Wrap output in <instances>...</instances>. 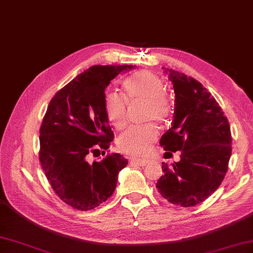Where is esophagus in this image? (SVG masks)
<instances>
[{
  "mask_svg": "<svg viewBox=\"0 0 253 253\" xmlns=\"http://www.w3.org/2000/svg\"><path fill=\"white\" fill-rule=\"evenodd\" d=\"M129 161H130V163L138 164L140 166H146L150 162V160H147V159H130Z\"/></svg>",
  "mask_w": 253,
  "mask_h": 253,
  "instance_id": "34e87169",
  "label": "esophagus"
}]
</instances>
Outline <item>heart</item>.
<instances>
[{"instance_id": "obj_1", "label": "heart", "mask_w": 253, "mask_h": 253, "mask_svg": "<svg viewBox=\"0 0 253 253\" xmlns=\"http://www.w3.org/2000/svg\"><path fill=\"white\" fill-rule=\"evenodd\" d=\"M164 89L163 79L157 74L150 71L132 74L123 84L125 100L117 93L104 94L103 110L107 121L117 129H121L127 124V104L133 105L144 102V120L165 122L173 112V105ZM157 139L158 128L154 124L130 127L117 138V148L125 154L141 157L149 151Z\"/></svg>"}]
</instances>
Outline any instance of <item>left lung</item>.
Returning a JSON list of instances; mask_svg holds the SVG:
<instances>
[{"label":"left lung","mask_w":253,"mask_h":253,"mask_svg":"<svg viewBox=\"0 0 253 253\" xmlns=\"http://www.w3.org/2000/svg\"><path fill=\"white\" fill-rule=\"evenodd\" d=\"M165 73L173 83L175 109L160 144L165 151H180V160L171 168L162 163L164 175L157 188L170 203L189 208L222 184L232 155V133L221 106L198 80L174 69Z\"/></svg>","instance_id":"left-lung-1"}]
</instances>
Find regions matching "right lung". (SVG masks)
Instances as JSON below:
<instances>
[{"label": "right lung", "instance_id": "obj_1", "mask_svg": "<svg viewBox=\"0 0 253 253\" xmlns=\"http://www.w3.org/2000/svg\"><path fill=\"white\" fill-rule=\"evenodd\" d=\"M132 65H94L79 74L50 101L40 127L39 160L53 190L68 206L89 211L114 192L128 164L120 153L90 162L114 138L103 110L111 80Z\"/></svg>", "mask_w": 253, "mask_h": 253}]
</instances>
